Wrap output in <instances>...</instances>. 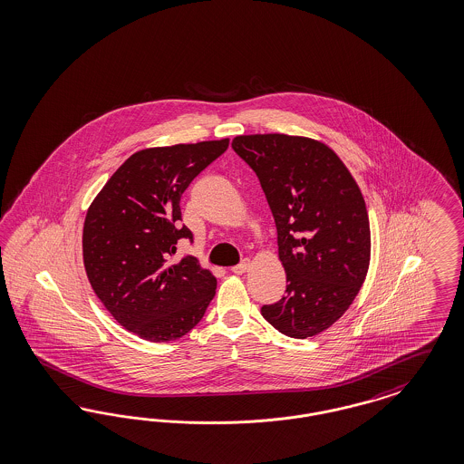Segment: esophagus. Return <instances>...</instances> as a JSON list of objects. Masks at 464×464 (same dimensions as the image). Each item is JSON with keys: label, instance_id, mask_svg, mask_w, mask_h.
Here are the masks:
<instances>
[{"label": "esophagus", "instance_id": "34e87169", "mask_svg": "<svg viewBox=\"0 0 464 464\" xmlns=\"http://www.w3.org/2000/svg\"><path fill=\"white\" fill-rule=\"evenodd\" d=\"M249 268H251V262H249V260H244V262L239 263V265L232 266V272L237 274V276H242V274H246Z\"/></svg>", "mask_w": 464, "mask_h": 464}]
</instances>
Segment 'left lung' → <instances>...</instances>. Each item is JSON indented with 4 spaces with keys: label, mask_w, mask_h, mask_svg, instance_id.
Returning <instances> with one entry per match:
<instances>
[{
    "label": "left lung",
    "mask_w": 464,
    "mask_h": 464,
    "mask_svg": "<svg viewBox=\"0 0 464 464\" xmlns=\"http://www.w3.org/2000/svg\"><path fill=\"white\" fill-rule=\"evenodd\" d=\"M232 147L260 179L285 270L283 300L263 304L262 315L289 338L315 336L348 310L369 270L362 192L324 141L265 133L239 135Z\"/></svg>",
    "instance_id": "left-lung-1"
}]
</instances>
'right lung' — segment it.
Segmentation results:
<instances>
[{
	"label": "right lung",
	"mask_w": 464,
	"mask_h": 464,
	"mask_svg": "<svg viewBox=\"0 0 464 464\" xmlns=\"http://www.w3.org/2000/svg\"><path fill=\"white\" fill-rule=\"evenodd\" d=\"M228 147L222 140L150 147L130 156L90 204L82 262L95 295L130 333L152 343L179 340L198 325L217 277L194 256L171 262L181 237L180 198Z\"/></svg>",
	"instance_id": "right-lung-1"
}]
</instances>
